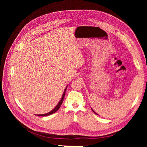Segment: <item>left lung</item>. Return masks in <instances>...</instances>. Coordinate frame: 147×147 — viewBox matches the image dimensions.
I'll return each mask as SVG.
<instances>
[{"instance_id":"1","label":"left lung","mask_w":147,"mask_h":147,"mask_svg":"<svg viewBox=\"0 0 147 147\" xmlns=\"http://www.w3.org/2000/svg\"><path fill=\"white\" fill-rule=\"evenodd\" d=\"M91 109H92V111H93V112H94V113H95V114H96V115H98V114H97V113H96L95 112V111H94L93 110V109H92V108H91Z\"/></svg>"}]
</instances>
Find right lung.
I'll return each instance as SVG.
<instances>
[{"instance_id":"obj_1","label":"right lung","mask_w":147,"mask_h":147,"mask_svg":"<svg viewBox=\"0 0 147 147\" xmlns=\"http://www.w3.org/2000/svg\"><path fill=\"white\" fill-rule=\"evenodd\" d=\"M67 86H66L64 92H63V94H62V96H61V99H60V100L59 101V102H58V104H57V105L56 106L55 108H54L53 109H52V110H51V111H50V112H49V113H45V114H36V115H37V116H47V115H51V114H53V113H54L56 112V111H58V109H59V108H60L61 104H62V102H63V98H64V96H65V91L67 90Z\"/></svg>"}]
</instances>
